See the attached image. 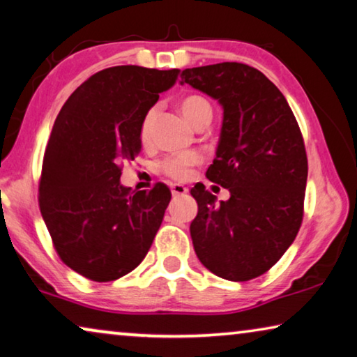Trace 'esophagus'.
I'll return each instance as SVG.
<instances>
[{"label": "esophagus", "mask_w": 357, "mask_h": 357, "mask_svg": "<svg viewBox=\"0 0 357 357\" xmlns=\"http://www.w3.org/2000/svg\"><path fill=\"white\" fill-rule=\"evenodd\" d=\"M189 192V189L185 188V185H183V184H172V194L173 195H184V194H188Z\"/></svg>", "instance_id": "34e87169"}]
</instances>
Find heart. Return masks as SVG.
<instances>
[{
    "mask_svg": "<svg viewBox=\"0 0 357 357\" xmlns=\"http://www.w3.org/2000/svg\"><path fill=\"white\" fill-rule=\"evenodd\" d=\"M179 110L183 112V115L192 126H197L202 120H205L206 116L211 115L210 102L199 94L184 96V98L179 100ZM155 115L157 109L151 107L146 112L144 116H142L139 126V137L142 142H149V139H151ZM200 162L202 157L197 152H179L165 157L163 160L158 163V168H160V172L165 176L172 178L173 181H179L181 183V181H185L190 176L192 168L197 167Z\"/></svg>",
    "mask_w": 357,
    "mask_h": 357,
    "instance_id": "heart-1",
    "label": "heart"
}]
</instances>
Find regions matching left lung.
Masks as SVG:
<instances>
[{
	"label": "left lung",
	"mask_w": 357,
	"mask_h": 357,
	"mask_svg": "<svg viewBox=\"0 0 357 357\" xmlns=\"http://www.w3.org/2000/svg\"><path fill=\"white\" fill-rule=\"evenodd\" d=\"M184 83L225 109L206 178L231 192L216 204L205 185L190 189L199 205L190 222L194 250L218 278L255 279L279 261L301 227L307 157L300 126L278 86L247 63L185 68Z\"/></svg>",
	"instance_id": "1"
}]
</instances>
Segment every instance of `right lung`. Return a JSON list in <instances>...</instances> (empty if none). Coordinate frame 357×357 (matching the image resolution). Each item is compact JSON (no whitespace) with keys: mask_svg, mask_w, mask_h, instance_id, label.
<instances>
[{"mask_svg":"<svg viewBox=\"0 0 357 357\" xmlns=\"http://www.w3.org/2000/svg\"><path fill=\"white\" fill-rule=\"evenodd\" d=\"M178 68H104L72 93L43 158L38 204L57 255L94 282L131 273L144 259L172 199L168 185L131 190L125 162L141 151L139 126Z\"/></svg>","mask_w":357,"mask_h":357,"instance_id":"1","label":"right lung"}]
</instances>
